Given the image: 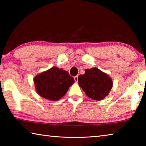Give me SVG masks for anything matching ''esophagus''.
Here are the masks:
<instances>
[{"label":"esophagus","mask_w":146,"mask_h":146,"mask_svg":"<svg viewBox=\"0 0 146 146\" xmlns=\"http://www.w3.org/2000/svg\"><path fill=\"white\" fill-rule=\"evenodd\" d=\"M74 80H75V82H78V76H74Z\"/></svg>","instance_id":"obj_1"}]
</instances>
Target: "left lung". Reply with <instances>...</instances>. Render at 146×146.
<instances>
[{
  "mask_svg": "<svg viewBox=\"0 0 146 146\" xmlns=\"http://www.w3.org/2000/svg\"><path fill=\"white\" fill-rule=\"evenodd\" d=\"M78 85L86 95L95 100H100L107 96L113 86V81L99 69H86L84 75L78 77Z\"/></svg>",
  "mask_w": 146,
  "mask_h": 146,
  "instance_id": "1",
  "label": "left lung"
}]
</instances>
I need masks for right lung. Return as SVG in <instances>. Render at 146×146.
<instances>
[{"label": "right lung", "mask_w": 146, "mask_h": 146, "mask_svg": "<svg viewBox=\"0 0 146 146\" xmlns=\"http://www.w3.org/2000/svg\"><path fill=\"white\" fill-rule=\"evenodd\" d=\"M74 82V78L68 71L57 67L51 68L34 78L37 93L40 97L52 101L64 97Z\"/></svg>", "instance_id": "obj_1"}]
</instances>
